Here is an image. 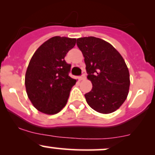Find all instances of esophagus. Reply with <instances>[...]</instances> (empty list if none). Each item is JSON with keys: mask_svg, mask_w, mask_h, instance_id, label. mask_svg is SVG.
Returning a JSON list of instances; mask_svg holds the SVG:
<instances>
[{"mask_svg": "<svg viewBox=\"0 0 155 155\" xmlns=\"http://www.w3.org/2000/svg\"><path fill=\"white\" fill-rule=\"evenodd\" d=\"M85 78H86V76H85V74H82V76H79V80H83V79H85Z\"/></svg>", "mask_w": 155, "mask_h": 155, "instance_id": "1", "label": "esophagus"}]
</instances>
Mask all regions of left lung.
Returning a JSON list of instances; mask_svg holds the SVG:
<instances>
[{
  "label": "left lung",
  "mask_w": 155,
  "mask_h": 155,
  "mask_svg": "<svg viewBox=\"0 0 155 155\" xmlns=\"http://www.w3.org/2000/svg\"><path fill=\"white\" fill-rule=\"evenodd\" d=\"M76 44L93 86L85 94L87 104L101 113L115 112L125 101L130 87L129 70L122 56L110 43L94 37H81Z\"/></svg>",
  "instance_id": "1"
}]
</instances>
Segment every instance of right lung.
<instances>
[{
    "instance_id": "add662e5",
    "label": "right lung",
    "mask_w": 155,
    "mask_h": 155,
    "mask_svg": "<svg viewBox=\"0 0 155 155\" xmlns=\"http://www.w3.org/2000/svg\"><path fill=\"white\" fill-rule=\"evenodd\" d=\"M76 41L65 37H51L33 54L25 84L30 101L40 112L53 115L66 105L76 80L69 76L71 65L64 57Z\"/></svg>"
}]
</instances>
